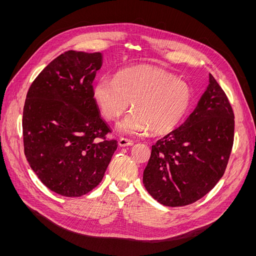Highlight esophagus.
I'll list each match as a JSON object with an SVG mask.
<instances>
[{
	"label": "esophagus",
	"mask_w": 256,
	"mask_h": 256,
	"mask_svg": "<svg viewBox=\"0 0 256 256\" xmlns=\"http://www.w3.org/2000/svg\"><path fill=\"white\" fill-rule=\"evenodd\" d=\"M118 144L121 147H124V146H132L134 144V142L128 140V139H126V138H119Z\"/></svg>",
	"instance_id": "obj_1"
}]
</instances>
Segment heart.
<instances>
[{
  "mask_svg": "<svg viewBox=\"0 0 256 256\" xmlns=\"http://www.w3.org/2000/svg\"><path fill=\"white\" fill-rule=\"evenodd\" d=\"M92 96L102 114L117 120L132 102V112L118 124L128 135L150 130L162 135L176 128L189 110L192 89L182 80L160 67L139 65L102 76L92 88Z\"/></svg>",
  "mask_w": 256,
  "mask_h": 256,
  "instance_id": "obj_1",
  "label": "heart"
}]
</instances>
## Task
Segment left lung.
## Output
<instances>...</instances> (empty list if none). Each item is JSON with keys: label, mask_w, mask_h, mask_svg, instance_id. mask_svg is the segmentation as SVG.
I'll return each instance as SVG.
<instances>
[{"label": "left lung", "mask_w": 256, "mask_h": 256, "mask_svg": "<svg viewBox=\"0 0 256 256\" xmlns=\"http://www.w3.org/2000/svg\"><path fill=\"white\" fill-rule=\"evenodd\" d=\"M234 114L225 92L210 84L184 122L152 145L145 189L166 206H184L208 194L225 172L234 145Z\"/></svg>", "instance_id": "1"}]
</instances>
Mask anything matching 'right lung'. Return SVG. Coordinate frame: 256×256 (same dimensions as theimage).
<instances>
[{"instance_id": "add662e5", "label": "right lung", "mask_w": 256, "mask_h": 256, "mask_svg": "<svg viewBox=\"0 0 256 256\" xmlns=\"http://www.w3.org/2000/svg\"><path fill=\"white\" fill-rule=\"evenodd\" d=\"M100 66V52H64L36 76L26 93L24 156L42 182L65 197L94 189L117 148L116 140L106 139L111 130L92 96Z\"/></svg>"}]
</instances>
